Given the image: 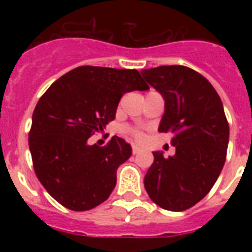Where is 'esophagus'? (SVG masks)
I'll list each match as a JSON object with an SVG mask.
<instances>
[{
	"mask_svg": "<svg viewBox=\"0 0 252 252\" xmlns=\"http://www.w3.org/2000/svg\"><path fill=\"white\" fill-rule=\"evenodd\" d=\"M140 152H141V148H140V146L132 145V153H133V154H138V153H140Z\"/></svg>",
	"mask_w": 252,
	"mask_h": 252,
	"instance_id": "1",
	"label": "esophagus"
}]
</instances>
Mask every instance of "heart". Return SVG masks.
Here are the masks:
<instances>
[{
    "label": "heart",
    "mask_w": 252,
    "mask_h": 252,
    "mask_svg": "<svg viewBox=\"0 0 252 252\" xmlns=\"http://www.w3.org/2000/svg\"><path fill=\"white\" fill-rule=\"evenodd\" d=\"M126 132L132 136V137H134L136 140H140V138L142 137L141 132H138V130H134V129H126Z\"/></svg>",
    "instance_id": "b5f03b06"
}]
</instances>
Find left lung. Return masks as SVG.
Here are the masks:
<instances>
[{"instance_id": "obj_1", "label": "left lung", "mask_w": 252, "mask_h": 252, "mask_svg": "<svg viewBox=\"0 0 252 252\" xmlns=\"http://www.w3.org/2000/svg\"><path fill=\"white\" fill-rule=\"evenodd\" d=\"M146 82L165 99L159 132L171 133L172 157L153 152L144 179L148 195L166 211L182 212L199 203L220 176L229 144V124L211 82L183 65L144 69Z\"/></svg>"}]
</instances>
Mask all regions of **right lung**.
<instances>
[{
	"label": "right lung",
	"instance_id": "add662e5",
	"mask_svg": "<svg viewBox=\"0 0 252 252\" xmlns=\"http://www.w3.org/2000/svg\"><path fill=\"white\" fill-rule=\"evenodd\" d=\"M136 69L78 66L41 95L32 114L29 146L37 179L57 203L82 212L106 201L116 170L132 154L123 138L89 145L116 115L126 93L148 90Z\"/></svg>",
	"mask_w": 252,
	"mask_h": 252
}]
</instances>
